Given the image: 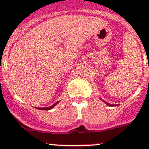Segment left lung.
Segmentation results:
<instances>
[{
  "label": "left lung",
  "instance_id": "obj_1",
  "mask_svg": "<svg viewBox=\"0 0 149 149\" xmlns=\"http://www.w3.org/2000/svg\"><path fill=\"white\" fill-rule=\"evenodd\" d=\"M107 103V105L108 106H114V105H112V104H111V103Z\"/></svg>",
  "mask_w": 149,
  "mask_h": 149
}]
</instances>
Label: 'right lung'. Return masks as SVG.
<instances>
[{"mask_svg":"<svg viewBox=\"0 0 149 149\" xmlns=\"http://www.w3.org/2000/svg\"><path fill=\"white\" fill-rule=\"evenodd\" d=\"M58 102H56V103H54V105H52V106H49V107H46V108H38V109H40V110H46V111H47V110H50V109H53V108H54V106H56V105L58 104Z\"/></svg>","mask_w":149,"mask_h":149,"instance_id":"1","label":"right lung"}]
</instances>
